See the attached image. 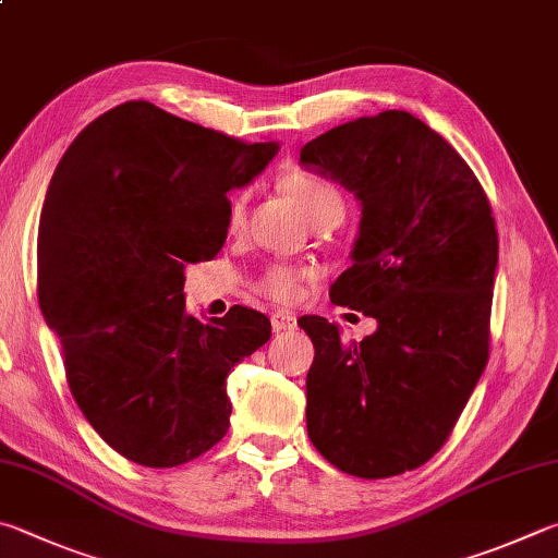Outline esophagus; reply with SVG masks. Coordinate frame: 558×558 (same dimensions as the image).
<instances>
[{
  "label": "esophagus",
  "instance_id": "esophagus-1",
  "mask_svg": "<svg viewBox=\"0 0 558 558\" xmlns=\"http://www.w3.org/2000/svg\"><path fill=\"white\" fill-rule=\"evenodd\" d=\"M270 327H272V331L276 333H280V331H292L298 327V319H295V314H290V312H276L270 317Z\"/></svg>",
  "mask_w": 558,
  "mask_h": 558
}]
</instances>
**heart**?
I'll use <instances>...</instances> for the list:
<instances>
[{"label": "heart", "mask_w": 558, "mask_h": 558, "mask_svg": "<svg viewBox=\"0 0 558 558\" xmlns=\"http://www.w3.org/2000/svg\"><path fill=\"white\" fill-rule=\"evenodd\" d=\"M282 190L298 202L300 209L305 211L314 227L339 225L343 215H347V199H343V192L333 185L331 180L322 175L295 170V173L282 178ZM244 211H246V197H239L234 202V207H231V225H241ZM305 276L307 270L276 263V266L266 268V272L260 276L258 290L263 295H268L278 302H290L300 295Z\"/></svg>", "instance_id": "heart-1"}]
</instances>
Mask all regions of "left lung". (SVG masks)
I'll return each instance as SVG.
<instances>
[{"label":"left lung","mask_w":558,"mask_h":558,"mask_svg":"<svg viewBox=\"0 0 558 558\" xmlns=\"http://www.w3.org/2000/svg\"><path fill=\"white\" fill-rule=\"evenodd\" d=\"M300 166L361 205L333 305L378 322L363 341L302 317L314 343L307 434L339 471L390 478L449 439L488 363L498 231L478 178L437 131L388 109L329 129Z\"/></svg>","instance_id":"1"}]
</instances>
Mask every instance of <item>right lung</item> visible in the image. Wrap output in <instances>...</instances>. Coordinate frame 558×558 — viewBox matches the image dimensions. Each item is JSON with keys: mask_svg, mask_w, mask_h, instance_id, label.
Masks as SVG:
<instances>
[{"mask_svg": "<svg viewBox=\"0 0 558 558\" xmlns=\"http://www.w3.org/2000/svg\"><path fill=\"white\" fill-rule=\"evenodd\" d=\"M280 144H244L124 102L80 131L40 209L38 302L63 347L70 392L111 449L148 469L225 437L227 376L270 339L266 314L185 312V266L227 241L229 192Z\"/></svg>", "mask_w": 558, "mask_h": 558, "instance_id": "obj_1", "label": "right lung"}]
</instances>
